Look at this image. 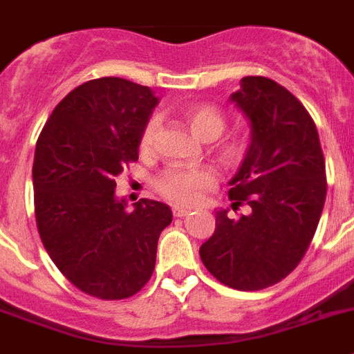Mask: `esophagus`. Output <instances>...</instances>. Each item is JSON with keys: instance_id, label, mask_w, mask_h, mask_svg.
Instances as JSON below:
<instances>
[{"instance_id": "1", "label": "esophagus", "mask_w": 354, "mask_h": 354, "mask_svg": "<svg viewBox=\"0 0 354 354\" xmlns=\"http://www.w3.org/2000/svg\"><path fill=\"white\" fill-rule=\"evenodd\" d=\"M171 213H174V216H177V218H183V216L189 214V209H186V207H180V206H174L171 207Z\"/></svg>"}]
</instances>
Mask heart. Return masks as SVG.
<instances>
[{"instance_id": "b5f03b06", "label": "heart", "mask_w": 354, "mask_h": 354, "mask_svg": "<svg viewBox=\"0 0 354 354\" xmlns=\"http://www.w3.org/2000/svg\"><path fill=\"white\" fill-rule=\"evenodd\" d=\"M184 122L189 131L197 136L198 140L211 141L216 140L223 132L227 122L218 107L211 104H193L184 109ZM157 118H150L145 123L140 136L141 152H148L153 147L157 134ZM218 153L223 161L232 165L243 153V147L236 138H225L218 143ZM216 184V174L211 166H170L157 175L156 189L166 201L180 204V206H193L201 201L202 193L207 192Z\"/></svg>"}]
</instances>
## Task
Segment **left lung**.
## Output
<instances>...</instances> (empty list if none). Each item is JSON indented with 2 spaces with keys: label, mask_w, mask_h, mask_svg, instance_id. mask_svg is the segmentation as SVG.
I'll return each instance as SVG.
<instances>
[{
  "label": "left lung",
  "mask_w": 354,
  "mask_h": 354,
  "mask_svg": "<svg viewBox=\"0 0 354 354\" xmlns=\"http://www.w3.org/2000/svg\"><path fill=\"white\" fill-rule=\"evenodd\" d=\"M231 100L250 123V145L229 198L216 213L201 259L220 283L241 292L276 285L306 254L326 201V162L319 132L304 105L265 77H245Z\"/></svg>",
  "instance_id": "left-lung-1"
}]
</instances>
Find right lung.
Returning a JSON list of instances; mask_svg holds the SVG:
<instances>
[{"mask_svg":"<svg viewBox=\"0 0 354 354\" xmlns=\"http://www.w3.org/2000/svg\"><path fill=\"white\" fill-rule=\"evenodd\" d=\"M153 91L104 77L75 87L48 118L33 157L35 220L51 261L78 290L116 301L152 277L159 234L171 222L162 202L127 211L116 177L138 161Z\"/></svg>","mask_w":354,"mask_h":354,"instance_id":"add662e5","label":"right lung"}]
</instances>
